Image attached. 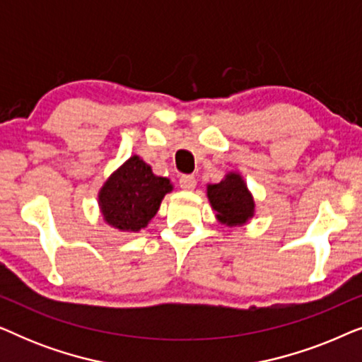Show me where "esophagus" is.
<instances>
[{
	"label": "esophagus",
	"mask_w": 362,
	"mask_h": 362,
	"mask_svg": "<svg viewBox=\"0 0 362 362\" xmlns=\"http://www.w3.org/2000/svg\"><path fill=\"white\" fill-rule=\"evenodd\" d=\"M180 186L185 191H192L196 187V177L192 175H185L180 177Z\"/></svg>",
	"instance_id": "1"
}]
</instances>
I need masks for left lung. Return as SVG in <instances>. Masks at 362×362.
<instances>
[{
  "mask_svg": "<svg viewBox=\"0 0 362 362\" xmlns=\"http://www.w3.org/2000/svg\"><path fill=\"white\" fill-rule=\"evenodd\" d=\"M207 197L217 219L226 226L245 224L254 216V197L237 173H229L221 182L207 186Z\"/></svg>",
  "mask_w": 362,
  "mask_h": 362,
  "instance_id": "8db88e82",
  "label": "left lung"
}]
</instances>
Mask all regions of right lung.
I'll list each match as a JSON object with an SVG mask.
<instances>
[{"mask_svg":"<svg viewBox=\"0 0 362 362\" xmlns=\"http://www.w3.org/2000/svg\"><path fill=\"white\" fill-rule=\"evenodd\" d=\"M170 180L153 175L151 166L140 156H132L103 185L98 204L103 219L115 229L138 232L148 226L160 209Z\"/></svg>","mask_w":362,"mask_h":362,"instance_id":"1","label":"right lung"}]
</instances>
